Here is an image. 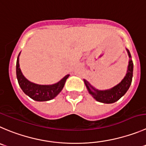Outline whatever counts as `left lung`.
Here are the masks:
<instances>
[{
    "label": "left lung",
    "instance_id": "obj_1",
    "mask_svg": "<svg viewBox=\"0 0 146 146\" xmlns=\"http://www.w3.org/2000/svg\"><path fill=\"white\" fill-rule=\"evenodd\" d=\"M129 58H131L130 51L127 49ZM133 63L132 59L129 60L128 66L126 75L123 78V80L112 88L106 90H98L92 87L87 80H84V84L87 87V90L90 95L95 98L97 101L100 102L105 104L114 103L120 100L123 95L127 92L130 87L133 79Z\"/></svg>",
    "mask_w": 146,
    "mask_h": 146
}]
</instances>
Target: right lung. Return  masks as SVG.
<instances>
[{"instance_id":"add662e5","label":"right lung","mask_w":146,"mask_h":146,"mask_svg":"<svg viewBox=\"0 0 146 146\" xmlns=\"http://www.w3.org/2000/svg\"><path fill=\"white\" fill-rule=\"evenodd\" d=\"M19 55L20 53L16 62V77L19 86L23 92L34 100L38 101V102L51 100L57 96L63 89L66 79L69 77V74L64 77L56 84H51V85H41V84L31 82L27 79L25 78L21 71L19 67Z\"/></svg>"}]
</instances>
